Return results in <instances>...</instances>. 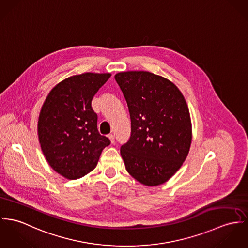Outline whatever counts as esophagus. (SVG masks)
I'll return each mask as SVG.
<instances>
[{
  "label": "esophagus",
  "mask_w": 248,
  "mask_h": 248,
  "mask_svg": "<svg viewBox=\"0 0 248 248\" xmlns=\"http://www.w3.org/2000/svg\"><path fill=\"white\" fill-rule=\"evenodd\" d=\"M108 139H109V141H110L111 143H114L115 138L114 135H113V134H110V135H108Z\"/></svg>",
  "instance_id": "esophagus-1"
}]
</instances>
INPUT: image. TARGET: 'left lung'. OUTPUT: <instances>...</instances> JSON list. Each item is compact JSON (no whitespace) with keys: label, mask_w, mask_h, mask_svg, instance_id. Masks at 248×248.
<instances>
[{"label":"left lung","mask_w":248,"mask_h":248,"mask_svg":"<svg viewBox=\"0 0 248 248\" xmlns=\"http://www.w3.org/2000/svg\"><path fill=\"white\" fill-rule=\"evenodd\" d=\"M128 106L131 136L121 147L125 169L145 186H158L179 170L191 148L187 102L169 79L146 71L115 75Z\"/></svg>","instance_id":"1"}]
</instances>
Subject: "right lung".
Segmentation results:
<instances>
[{"mask_svg":"<svg viewBox=\"0 0 248 248\" xmlns=\"http://www.w3.org/2000/svg\"><path fill=\"white\" fill-rule=\"evenodd\" d=\"M111 74L84 73L57 83L46 97L38 120L41 151L50 167L74 180L93 171L110 141L97 129L92 100Z\"/></svg>","mask_w":248,"mask_h":248,"instance_id":"obj_1","label":"right lung"}]
</instances>
